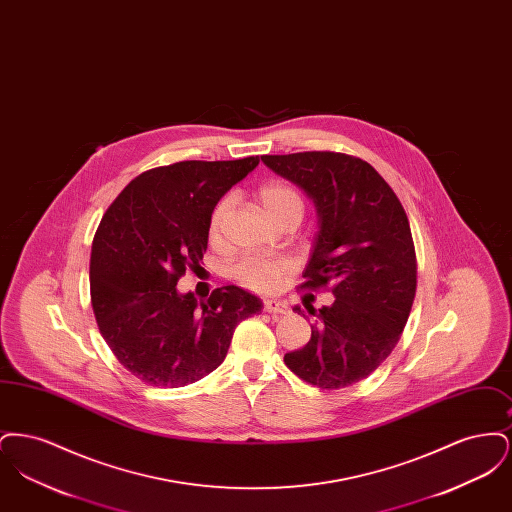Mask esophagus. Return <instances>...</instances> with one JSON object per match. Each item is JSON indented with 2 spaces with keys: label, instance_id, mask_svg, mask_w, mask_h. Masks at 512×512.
I'll return each mask as SVG.
<instances>
[{
  "label": "esophagus",
  "instance_id": "34e87169",
  "mask_svg": "<svg viewBox=\"0 0 512 512\" xmlns=\"http://www.w3.org/2000/svg\"><path fill=\"white\" fill-rule=\"evenodd\" d=\"M265 311L272 315H288L290 313L288 305L280 299H265Z\"/></svg>",
  "mask_w": 512,
  "mask_h": 512
}]
</instances>
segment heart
I'll use <instances>...</instances> for the list:
<instances>
[{"label":"heart","instance_id":"heart-1","mask_svg":"<svg viewBox=\"0 0 512 512\" xmlns=\"http://www.w3.org/2000/svg\"><path fill=\"white\" fill-rule=\"evenodd\" d=\"M259 203L270 220H276L290 211H303V201L299 194L282 182H268L259 190ZM228 209V199H222L213 209L211 222H209V236L213 242L220 238V222ZM286 272V263L267 259V257H251L245 259L240 267L236 268V276L244 282L247 288L257 292L274 290L280 278Z\"/></svg>","mask_w":512,"mask_h":512}]
</instances>
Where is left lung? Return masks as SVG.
I'll return each mask as SVG.
<instances>
[{"instance_id": "1", "label": "left lung", "mask_w": 512, "mask_h": 512, "mask_svg": "<svg viewBox=\"0 0 512 512\" xmlns=\"http://www.w3.org/2000/svg\"><path fill=\"white\" fill-rule=\"evenodd\" d=\"M261 161L313 201L317 234L303 286L332 284V305L315 317L311 340L284 361L301 380L340 390L382 365L407 324L416 292L409 219L388 182L345 153L263 155ZM293 311L305 317L299 305Z\"/></svg>"}]
</instances>
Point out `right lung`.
Instances as JSON below:
<instances>
[{
    "mask_svg": "<svg viewBox=\"0 0 512 512\" xmlns=\"http://www.w3.org/2000/svg\"><path fill=\"white\" fill-rule=\"evenodd\" d=\"M259 165L182 161L136 176L99 222L90 292L99 332L126 370L157 388H182L219 368L236 326L263 301L224 286L207 301L178 292L199 267L220 197Z\"/></svg>",
    "mask_w": 512,
    "mask_h": 512,
    "instance_id": "right-lung-1",
    "label": "right lung"
}]
</instances>
